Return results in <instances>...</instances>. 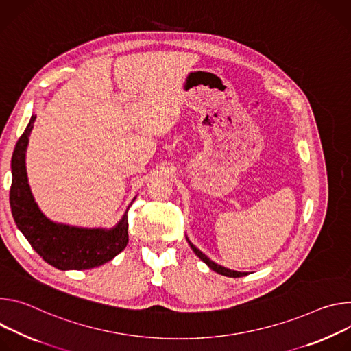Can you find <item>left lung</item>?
<instances>
[{"label":"left lung","mask_w":351,"mask_h":351,"mask_svg":"<svg viewBox=\"0 0 351 351\" xmlns=\"http://www.w3.org/2000/svg\"><path fill=\"white\" fill-rule=\"evenodd\" d=\"M186 240H188V239H186ZM188 244H189V247L192 248V251L195 252L212 270H215L216 274L223 275V276H227V278H243V276L248 275V274H245V271H236V270H231V269H227V267H224V266H220V265L215 263L212 259H209L204 252H201L195 245H193L189 240H188Z\"/></svg>","instance_id":"obj_1"}]
</instances>
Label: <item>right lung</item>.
I'll return each mask as SVG.
<instances>
[{
    "label": "right lung",
    "instance_id": "1",
    "mask_svg": "<svg viewBox=\"0 0 351 351\" xmlns=\"http://www.w3.org/2000/svg\"><path fill=\"white\" fill-rule=\"evenodd\" d=\"M36 115L16 142L12 160L10 204L14 220L32 248L60 270H82L100 266L119 255L128 244V209L112 228H84L54 223L38 209L26 176V147ZM135 201V198H134Z\"/></svg>",
    "mask_w": 351,
    "mask_h": 351
}]
</instances>
